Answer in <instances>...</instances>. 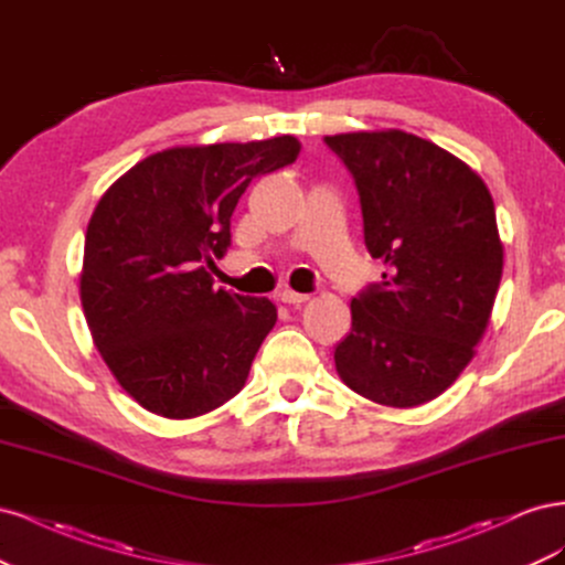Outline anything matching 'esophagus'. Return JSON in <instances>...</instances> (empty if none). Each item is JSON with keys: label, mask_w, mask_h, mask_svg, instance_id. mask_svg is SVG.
<instances>
[{"label": "esophagus", "mask_w": 565, "mask_h": 565, "mask_svg": "<svg viewBox=\"0 0 565 565\" xmlns=\"http://www.w3.org/2000/svg\"><path fill=\"white\" fill-rule=\"evenodd\" d=\"M278 297L282 303H289V306H301L309 301V295H299V292H292V289H282Z\"/></svg>", "instance_id": "34e87169"}]
</instances>
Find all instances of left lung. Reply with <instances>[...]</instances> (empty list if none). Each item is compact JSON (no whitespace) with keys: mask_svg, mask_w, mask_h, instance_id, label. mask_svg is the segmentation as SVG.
<instances>
[{"mask_svg":"<svg viewBox=\"0 0 565 565\" xmlns=\"http://www.w3.org/2000/svg\"><path fill=\"white\" fill-rule=\"evenodd\" d=\"M361 198L365 247L386 270L351 301L334 349L341 382L361 396L415 407L469 365L502 278L494 204L476 172L398 129L324 136Z\"/></svg>","mask_w":565,"mask_h":565,"instance_id":"1","label":"left lung"}]
</instances>
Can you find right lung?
<instances>
[{
	"instance_id": "add662e5",
	"label": "right lung",
	"mask_w": 565,
	"mask_h": 565,
	"mask_svg": "<svg viewBox=\"0 0 565 565\" xmlns=\"http://www.w3.org/2000/svg\"><path fill=\"white\" fill-rule=\"evenodd\" d=\"M295 136L183 146L134 164L98 200L79 297L94 344L129 396L169 419L231 401L278 320L264 297L214 287L252 179L292 164Z\"/></svg>"
}]
</instances>
